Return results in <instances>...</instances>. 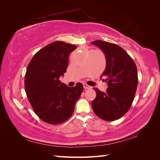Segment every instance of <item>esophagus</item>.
Instances as JSON below:
<instances>
[{"instance_id": "esophagus-1", "label": "esophagus", "mask_w": 160, "mask_h": 160, "mask_svg": "<svg viewBox=\"0 0 160 160\" xmlns=\"http://www.w3.org/2000/svg\"><path fill=\"white\" fill-rule=\"evenodd\" d=\"M83 88L85 89H91V87H90L89 85H87V84H83Z\"/></svg>"}]
</instances>
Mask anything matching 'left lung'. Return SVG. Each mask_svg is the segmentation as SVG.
I'll return each instance as SVG.
<instances>
[{
	"label": "left lung",
	"mask_w": 160,
	"mask_h": 160,
	"mask_svg": "<svg viewBox=\"0 0 160 160\" xmlns=\"http://www.w3.org/2000/svg\"><path fill=\"white\" fill-rule=\"evenodd\" d=\"M91 43L105 55L106 67L101 77H107L108 85L105 93L93 88L97 95L91 106L99 118L112 122L123 116L132 104L138 83L137 67L119 45L101 40Z\"/></svg>",
	"instance_id": "left-lung-1"
}]
</instances>
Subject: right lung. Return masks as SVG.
Here are the masks:
<instances>
[{
    "instance_id": "obj_1",
    "label": "right lung",
    "mask_w": 160,
    "mask_h": 160,
    "mask_svg": "<svg viewBox=\"0 0 160 160\" xmlns=\"http://www.w3.org/2000/svg\"><path fill=\"white\" fill-rule=\"evenodd\" d=\"M76 48L62 41L53 42L38 51L28 65L25 79L27 98L34 112L47 123L58 125L68 119L83 92L81 83L69 88L59 80L66 72L69 54Z\"/></svg>"
}]
</instances>
